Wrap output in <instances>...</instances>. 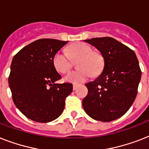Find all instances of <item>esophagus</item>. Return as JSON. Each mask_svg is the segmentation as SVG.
<instances>
[{"instance_id": "1", "label": "esophagus", "mask_w": 149, "mask_h": 149, "mask_svg": "<svg viewBox=\"0 0 149 149\" xmlns=\"http://www.w3.org/2000/svg\"><path fill=\"white\" fill-rule=\"evenodd\" d=\"M77 86H78V85H77V84H73V85H72V89H73V91H75V90H77Z\"/></svg>"}]
</instances>
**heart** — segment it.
I'll return each instance as SVG.
<instances>
[{
    "label": "heart",
    "mask_w": 149,
    "mask_h": 149,
    "mask_svg": "<svg viewBox=\"0 0 149 149\" xmlns=\"http://www.w3.org/2000/svg\"><path fill=\"white\" fill-rule=\"evenodd\" d=\"M67 53L58 51L52 57V65L57 72L65 73L72 68V61L77 59V70L68 73L64 79L73 84L83 83L90 78L91 75L96 77L101 72L104 66V58L98 52L93 51L86 43L77 42L67 48Z\"/></svg>",
    "instance_id": "b5f03b06"
}]
</instances>
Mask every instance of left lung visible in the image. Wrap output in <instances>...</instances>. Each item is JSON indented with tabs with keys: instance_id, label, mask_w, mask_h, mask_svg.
Segmentation results:
<instances>
[{
	"instance_id": "1",
	"label": "left lung",
	"mask_w": 149,
	"mask_h": 149,
	"mask_svg": "<svg viewBox=\"0 0 149 149\" xmlns=\"http://www.w3.org/2000/svg\"><path fill=\"white\" fill-rule=\"evenodd\" d=\"M96 47L104 67L95 80L86 84L83 107L94 120L108 122L120 118L134 103L141 71L134 52L111 37L84 40Z\"/></svg>"
}]
</instances>
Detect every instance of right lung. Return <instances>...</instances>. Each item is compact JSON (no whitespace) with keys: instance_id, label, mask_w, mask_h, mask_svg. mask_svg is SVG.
Masks as SVG:
<instances>
[{"instance_id":"1","label":"right lung","mask_w":149,"mask_h":149,"mask_svg":"<svg viewBox=\"0 0 149 149\" xmlns=\"http://www.w3.org/2000/svg\"><path fill=\"white\" fill-rule=\"evenodd\" d=\"M67 42L38 39L24 46L12 59L8 84L13 101L25 117L36 122L58 118L65 98L72 93V84H56L61 76L52 65L54 54Z\"/></svg>"}]
</instances>
